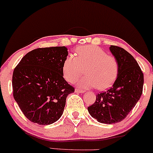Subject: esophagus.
<instances>
[{
	"mask_svg": "<svg viewBox=\"0 0 153 153\" xmlns=\"http://www.w3.org/2000/svg\"><path fill=\"white\" fill-rule=\"evenodd\" d=\"M75 92H77V93H84L85 91L82 90H80V89H75Z\"/></svg>",
	"mask_w": 153,
	"mask_h": 153,
	"instance_id": "1",
	"label": "esophagus"
}]
</instances>
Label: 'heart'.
<instances>
[{"label": "heart", "mask_w": 153, "mask_h": 153, "mask_svg": "<svg viewBox=\"0 0 153 153\" xmlns=\"http://www.w3.org/2000/svg\"><path fill=\"white\" fill-rule=\"evenodd\" d=\"M75 56L69 55L63 63V75L68 82H73L84 72L86 74L78 80L83 88H97L104 90L111 87L119 73V64L114 57L93 45L83 46L76 49Z\"/></svg>", "instance_id": "b5f03b06"}]
</instances>
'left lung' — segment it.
Segmentation results:
<instances>
[{
    "mask_svg": "<svg viewBox=\"0 0 153 153\" xmlns=\"http://www.w3.org/2000/svg\"><path fill=\"white\" fill-rule=\"evenodd\" d=\"M109 50L119 64L117 78L111 88L97 94L95 102L88 107L91 117L107 124L126 117L140 100L144 82L143 73L131 54L117 46L111 45Z\"/></svg>",
    "mask_w": 153,
    "mask_h": 153,
    "instance_id": "8db88e82",
    "label": "left lung"
}]
</instances>
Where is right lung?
Instances as JSON below:
<instances>
[{
  "instance_id": "right-lung-1",
  "label": "right lung",
  "mask_w": 153,
  "mask_h": 153,
  "mask_svg": "<svg viewBox=\"0 0 153 153\" xmlns=\"http://www.w3.org/2000/svg\"><path fill=\"white\" fill-rule=\"evenodd\" d=\"M65 46L39 48L26 54L13 71V97L30 121L51 124L64 111L66 97L74 88L63 78Z\"/></svg>"
}]
</instances>
